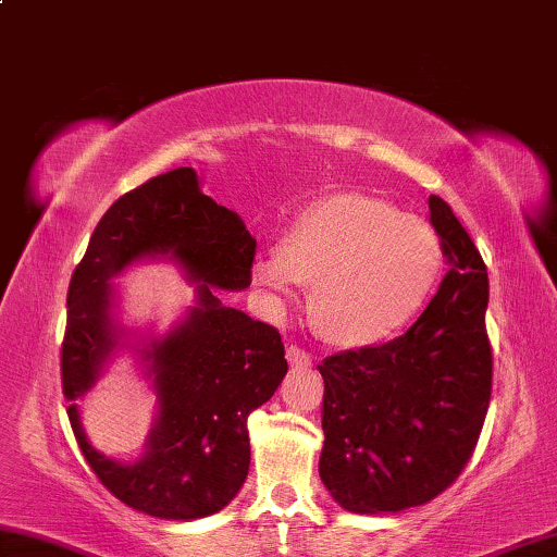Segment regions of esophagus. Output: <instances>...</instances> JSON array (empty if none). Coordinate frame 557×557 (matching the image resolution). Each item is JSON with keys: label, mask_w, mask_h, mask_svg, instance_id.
<instances>
[{"label": "esophagus", "mask_w": 557, "mask_h": 557, "mask_svg": "<svg viewBox=\"0 0 557 557\" xmlns=\"http://www.w3.org/2000/svg\"><path fill=\"white\" fill-rule=\"evenodd\" d=\"M286 357H288V364L296 367V369H306V367L313 364V357H310L306 349H300L298 345H288Z\"/></svg>", "instance_id": "esophagus-1"}]
</instances>
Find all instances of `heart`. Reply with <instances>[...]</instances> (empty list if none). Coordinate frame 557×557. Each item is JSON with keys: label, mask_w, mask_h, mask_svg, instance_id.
<instances>
[{"label": "heart", "mask_w": 557, "mask_h": 557, "mask_svg": "<svg viewBox=\"0 0 557 557\" xmlns=\"http://www.w3.org/2000/svg\"><path fill=\"white\" fill-rule=\"evenodd\" d=\"M443 269L437 232L394 202L364 193L325 195L298 214L253 263V278L288 306L310 288V320L327 343L379 345L421 313Z\"/></svg>", "instance_id": "1"}]
</instances>
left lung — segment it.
Wrapping results in <instances>:
<instances>
[{
    "instance_id": "1",
    "label": "left lung",
    "mask_w": 557,
    "mask_h": 557,
    "mask_svg": "<svg viewBox=\"0 0 557 557\" xmlns=\"http://www.w3.org/2000/svg\"><path fill=\"white\" fill-rule=\"evenodd\" d=\"M447 273L406 335L318 364L325 382L320 480L352 513H396L435 499L476 445L492 396L490 278L470 234L431 195Z\"/></svg>"
}]
</instances>
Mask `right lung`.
<instances>
[{"mask_svg":"<svg viewBox=\"0 0 557 557\" xmlns=\"http://www.w3.org/2000/svg\"><path fill=\"white\" fill-rule=\"evenodd\" d=\"M257 239L237 212L175 169L122 195L102 214L67 288L61 349L63 396L75 441L116 499L165 521L222 511L249 472L247 418L288 372L276 327L222 304L220 290L251 284ZM169 258L196 284V306L169 334L134 346L115 323L111 278L136 260ZM132 346L157 394V418L136 463H116L86 441L76 398Z\"/></svg>","mask_w":557,"mask_h":557,"instance_id":"1","label":"right lung"}]
</instances>
